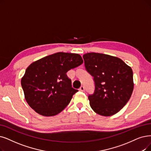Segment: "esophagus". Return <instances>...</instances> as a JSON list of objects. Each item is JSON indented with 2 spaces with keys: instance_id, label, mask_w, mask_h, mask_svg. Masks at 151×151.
I'll return each mask as SVG.
<instances>
[{
  "instance_id": "esophagus-1",
  "label": "esophagus",
  "mask_w": 151,
  "mask_h": 151,
  "mask_svg": "<svg viewBox=\"0 0 151 151\" xmlns=\"http://www.w3.org/2000/svg\"><path fill=\"white\" fill-rule=\"evenodd\" d=\"M79 90H80V91H81V92H83L84 90H85V88H84V87H83V86H81V87H80Z\"/></svg>"
}]
</instances>
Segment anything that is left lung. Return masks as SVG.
I'll list each match as a JSON object with an SVG mask.
<instances>
[{
	"mask_svg": "<svg viewBox=\"0 0 151 151\" xmlns=\"http://www.w3.org/2000/svg\"><path fill=\"white\" fill-rule=\"evenodd\" d=\"M83 58L95 82L94 93L88 96L90 106L101 116L116 114L129 101L133 91L132 69L121 59L105 54L88 52Z\"/></svg>",
	"mask_w": 151,
	"mask_h": 151,
	"instance_id": "obj_1",
	"label": "left lung"
}]
</instances>
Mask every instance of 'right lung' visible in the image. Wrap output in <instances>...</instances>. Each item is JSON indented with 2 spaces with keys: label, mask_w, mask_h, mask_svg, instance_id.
Returning <instances> with one entry per match:
<instances>
[{
  "label": "right lung",
  "mask_w": 151,
  "mask_h": 151,
  "mask_svg": "<svg viewBox=\"0 0 151 151\" xmlns=\"http://www.w3.org/2000/svg\"><path fill=\"white\" fill-rule=\"evenodd\" d=\"M82 63L83 59L78 54L59 52L30 64L21 79L29 106L45 116L61 112L78 92L72 87L71 80L66 73Z\"/></svg>",
  "instance_id": "obj_1"
}]
</instances>
